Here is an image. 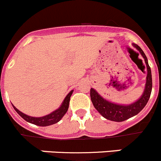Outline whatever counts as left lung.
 <instances>
[{
  "label": "left lung",
  "instance_id": "obj_1",
  "mask_svg": "<svg viewBox=\"0 0 161 161\" xmlns=\"http://www.w3.org/2000/svg\"><path fill=\"white\" fill-rule=\"evenodd\" d=\"M133 46L136 47L140 53L142 54V57L145 59V64L147 67V77L146 83H145V91L142 97L138 99L137 101L132 103L130 105H119L116 103H113L103 98L94 89H91V98L94 108L98 111V113L105 118L114 121H123L132 117L135 116L143 109L146 106L149 99L153 87V81H152L151 69L148 65V59L142 51V49L137 44L133 43Z\"/></svg>",
  "mask_w": 161,
  "mask_h": 161
}]
</instances>
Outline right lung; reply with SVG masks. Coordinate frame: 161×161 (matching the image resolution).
Segmentation results:
<instances>
[{
  "mask_svg": "<svg viewBox=\"0 0 161 161\" xmlns=\"http://www.w3.org/2000/svg\"><path fill=\"white\" fill-rule=\"evenodd\" d=\"M73 91H71L67 96H66L64 102H63L62 105L60 106V107L58 108V109H55V111H53V112L49 114L46 115V116L40 117V118H34V117L28 116V115L25 114L24 113L20 112V111H19V109H16L13 105V106L18 114L22 118H24L25 121H28V122L39 126L51 125H53L58 122L60 120L62 119V118L64 116V114H65L66 113H67L69 107V103H70V96H71Z\"/></svg>",
  "mask_w": 161,
  "mask_h": 161,
  "instance_id": "obj_1",
  "label": "right lung"
}]
</instances>
